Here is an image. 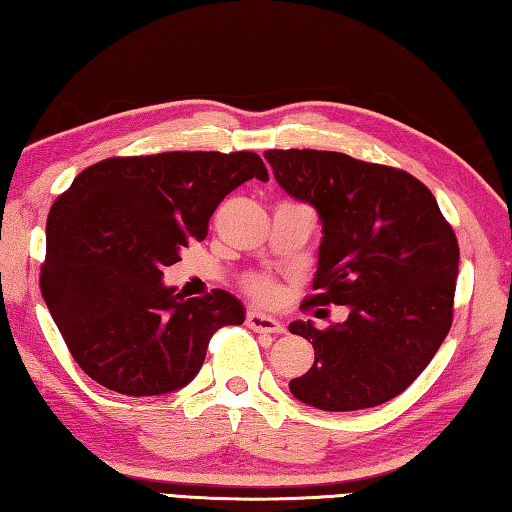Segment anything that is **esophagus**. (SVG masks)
<instances>
[{
  "label": "esophagus",
  "mask_w": 512,
  "mask_h": 512,
  "mask_svg": "<svg viewBox=\"0 0 512 512\" xmlns=\"http://www.w3.org/2000/svg\"><path fill=\"white\" fill-rule=\"evenodd\" d=\"M247 324L249 328L258 330V333H272V335H279L283 333V326L281 321H276L274 317L270 315H263V312H256V310H249L247 312Z\"/></svg>",
  "instance_id": "obj_1"
}]
</instances>
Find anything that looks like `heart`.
<instances>
[{
	"label": "heart",
	"mask_w": 512,
	"mask_h": 512,
	"mask_svg": "<svg viewBox=\"0 0 512 512\" xmlns=\"http://www.w3.org/2000/svg\"><path fill=\"white\" fill-rule=\"evenodd\" d=\"M245 288L258 301H272L279 294V283L267 274H254L245 281Z\"/></svg>",
	"instance_id": "obj_1"
}]
</instances>
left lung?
<instances>
[{
	"label": "left lung",
	"instance_id": "1",
	"mask_svg": "<svg viewBox=\"0 0 512 512\" xmlns=\"http://www.w3.org/2000/svg\"><path fill=\"white\" fill-rule=\"evenodd\" d=\"M276 182L321 218L308 306H346L319 330L294 321L315 364L290 382L294 398L326 411L378 407L432 362L452 328L459 242L432 191L400 168L330 150H267ZM319 315V312H317Z\"/></svg>",
	"mask_w": 512,
	"mask_h": 512
}]
</instances>
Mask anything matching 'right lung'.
<instances>
[{
	"label": "right lung",
	"mask_w": 512,
	"mask_h": 512,
	"mask_svg": "<svg viewBox=\"0 0 512 512\" xmlns=\"http://www.w3.org/2000/svg\"><path fill=\"white\" fill-rule=\"evenodd\" d=\"M267 168L256 152L177 150L110 157L85 168L47 218L40 290L71 357L123 396L182 389L215 330L240 326L233 294L182 299L161 283L233 188Z\"/></svg>",
	"instance_id": "add662e5"
}]
</instances>
